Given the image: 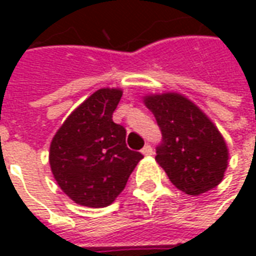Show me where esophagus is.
Segmentation results:
<instances>
[{
    "label": "esophagus",
    "mask_w": 256,
    "mask_h": 256,
    "mask_svg": "<svg viewBox=\"0 0 256 256\" xmlns=\"http://www.w3.org/2000/svg\"><path fill=\"white\" fill-rule=\"evenodd\" d=\"M141 152H142V155L145 156L154 155V150H152V146H150V145H145L144 148L141 150Z\"/></svg>",
    "instance_id": "esophagus-1"
}]
</instances>
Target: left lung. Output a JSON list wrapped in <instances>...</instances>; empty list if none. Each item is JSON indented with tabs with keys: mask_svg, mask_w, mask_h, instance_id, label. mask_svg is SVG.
Here are the masks:
<instances>
[{
	"mask_svg": "<svg viewBox=\"0 0 256 256\" xmlns=\"http://www.w3.org/2000/svg\"><path fill=\"white\" fill-rule=\"evenodd\" d=\"M162 132L156 162L172 185L198 196L222 181L229 152L222 134L196 104L178 93L144 97Z\"/></svg>",
	"mask_w": 256,
	"mask_h": 256,
	"instance_id": "1",
	"label": "left lung"
}]
</instances>
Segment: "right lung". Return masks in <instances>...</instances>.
Here are the masks:
<instances>
[{
  "instance_id": "1",
  "label": "right lung",
  "mask_w": 256,
  "mask_h": 256,
  "mask_svg": "<svg viewBox=\"0 0 256 256\" xmlns=\"http://www.w3.org/2000/svg\"><path fill=\"white\" fill-rule=\"evenodd\" d=\"M120 89H100L72 111L54 134L49 163L68 198L86 207H106L122 192L144 156L128 150L126 128L112 120Z\"/></svg>"
}]
</instances>
